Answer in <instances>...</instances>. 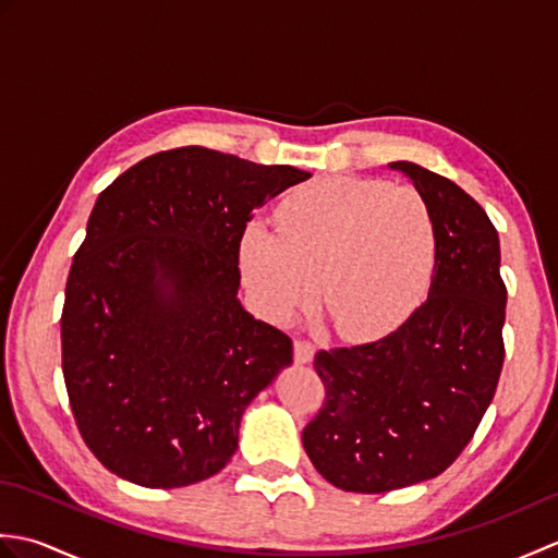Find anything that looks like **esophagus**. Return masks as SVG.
Returning <instances> with one entry per match:
<instances>
[{"instance_id": "34e87169", "label": "esophagus", "mask_w": 558, "mask_h": 558, "mask_svg": "<svg viewBox=\"0 0 558 558\" xmlns=\"http://www.w3.org/2000/svg\"><path fill=\"white\" fill-rule=\"evenodd\" d=\"M314 345L310 340H294V362L310 364L314 360Z\"/></svg>"}]
</instances>
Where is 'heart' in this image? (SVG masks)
Instances as JSON below:
<instances>
[{"instance_id": "1", "label": "heart", "mask_w": 558, "mask_h": 558, "mask_svg": "<svg viewBox=\"0 0 558 558\" xmlns=\"http://www.w3.org/2000/svg\"><path fill=\"white\" fill-rule=\"evenodd\" d=\"M278 225L252 220L240 236V268L268 318L318 300L340 336L376 340L417 310L432 286L438 228L412 186L362 177H322L290 192Z\"/></svg>"}]
</instances>
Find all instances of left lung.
Listing matches in <instances>:
<instances>
[{"label":"left lung","instance_id":"1","mask_svg":"<svg viewBox=\"0 0 558 558\" xmlns=\"http://www.w3.org/2000/svg\"><path fill=\"white\" fill-rule=\"evenodd\" d=\"M432 206L436 268L426 302L393 333L322 350V412L302 444L326 482L384 494L432 480L475 434L504 366L501 246L470 194L417 162H388Z\"/></svg>","mask_w":558,"mask_h":558}]
</instances>
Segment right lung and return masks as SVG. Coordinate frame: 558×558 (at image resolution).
Returning <instances> with one entry per match:
<instances>
[{"instance_id":"add662e5","label":"right lung","mask_w":558,"mask_h":558,"mask_svg":"<svg viewBox=\"0 0 558 558\" xmlns=\"http://www.w3.org/2000/svg\"><path fill=\"white\" fill-rule=\"evenodd\" d=\"M310 177L186 146L98 196L66 280L62 369L83 441L117 477L189 487L234 456L248 402L292 364V340L236 298V248L256 208Z\"/></svg>"}]
</instances>
